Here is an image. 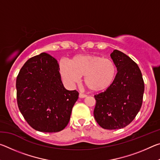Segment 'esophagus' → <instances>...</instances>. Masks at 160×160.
<instances>
[{"mask_svg": "<svg viewBox=\"0 0 160 160\" xmlns=\"http://www.w3.org/2000/svg\"><path fill=\"white\" fill-rule=\"evenodd\" d=\"M87 97L86 94H82V93H80L79 94V97L80 98H85V97Z\"/></svg>", "mask_w": 160, "mask_h": 160, "instance_id": "esophagus-1", "label": "esophagus"}]
</instances>
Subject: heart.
<instances>
[{
	"label": "heart",
	"mask_w": 160,
	"mask_h": 160,
	"mask_svg": "<svg viewBox=\"0 0 160 160\" xmlns=\"http://www.w3.org/2000/svg\"><path fill=\"white\" fill-rule=\"evenodd\" d=\"M59 72L70 85L78 82L81 76L87 87L93 92H102L113 85L117 74L114 62L109 58L92 54L76 55L69 62L61 60Z\"/></svg>",
	"instance_id": "obj_1"
}]
</instances>
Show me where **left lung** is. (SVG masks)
Instances as JSON below:
<instances>
[{
  "instance_id": "1",
  "label": "left lung",
  "mask_w": 160,
  "mask_h": 160,
  "mask_svg": "<svg viewBox=\"0 0 160 160\" xmlns=\"http://www.w3.org/2000/svg\"><path fill=\"white\" fill-rule=\"evenodd\" d=\"M110 56L118 72L109 89L94 95V116L102 128L115 130L128 126L139 112L145 85L138 66L129 56L116 49Z\"/></svg>"
}]
</instances>
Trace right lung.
<instances>
[{
	"label": "right lung",
	"mask_w": 160,
	"mask_h": 160,
	"mask_svg": "<svg viewBox=\"0 0 160 160\" xmlns=\"http://www.w3.org/2000/svg\"><path fill=\"white\" fill-rule=\"evenodd\" d=\"M20 112L32 128L56 132L66 128L78 99L76 90H68L61 79L57 61L42 53L29 58L16 80Z\"/></svg>",
	"instance_id": "1"
}]
</instances>
